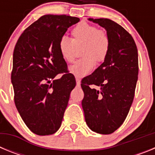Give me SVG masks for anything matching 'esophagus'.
Segmentation results:
<instances>
[{
    "label": "esophagus",
    "mask_w": 155,
    "mask_h": 155,
    "mask_svg": "<svg viewBox=\"0 0 155 155\" xmlns=\"http://www.w3.org/2000/svg\"><path fill=\"white\" fill-rule=\"evenodd\" d=\"M76 82H77V84H78V85H80L81 84V80L80 79L78 78H76Z\"/></svg>",
    "instance_id": "obj_1"
}]
</instances>
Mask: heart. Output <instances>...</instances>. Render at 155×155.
<instances>
[{
  "label": "heart",
  "mask_w": 155,
  "mask_h": 155,
  "mask_svg": "<svg viewBox=\"0 0 155 155\" xmlns=\"http://www.w3.org/2000/svg\"><path fill=\"white\" fill-rule=\"evenodd\" d=\"M72 39L61 37L59 41V51L66 62L72 63L76 57V48H81L82 58L70 67V72L81 78L91 73L96 63L105 61L110 49V37L107 31L98 29L90 23L82 21L71 31Z\"/></svg>",
  "instance_id": "heart-1"
}]
</instances>
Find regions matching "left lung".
<instances>
[{"label":"left lung","instance_id":"left-lung-1","mask_svg":"<svg viewBox=\"0 0 155 155\" xmlns=\"http://www.w3.org/2000/svg\"><path fill=\"white\" fill-rule=\"evenodd\" d=\"M89 20L105 28L111 43L104 62L81 81L82 108L91 130L110 134L124 124L134 101L139 71L137 49L132 35L120 25L108 18Z\"/></svg>","mask_w":155,"mask_h":155}]
</instances>
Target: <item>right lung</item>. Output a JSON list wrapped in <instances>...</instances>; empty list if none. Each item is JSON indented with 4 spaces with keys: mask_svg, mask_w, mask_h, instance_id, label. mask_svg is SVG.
Instances as JSON below:
<instances>
[{
    "mask_svg": "<svg viewBox=\"0 0 155 155\" xmlns=\"http://www.w3.org/2000/svg\"><path fill=\"white\" fill-rule=\"evenodd\" d=\"M77 17L46 15L25 28L13 53L15 104L25 125L39 136L61 127L71 91L76 85L59 51V41ZM61 73V79L55 76Z\"/></svg>",
    "mask_w": 155,
    "mask_h": 155,
    "instance_id": "add662e5",
    "label": "right lung"
}]
</instances>
